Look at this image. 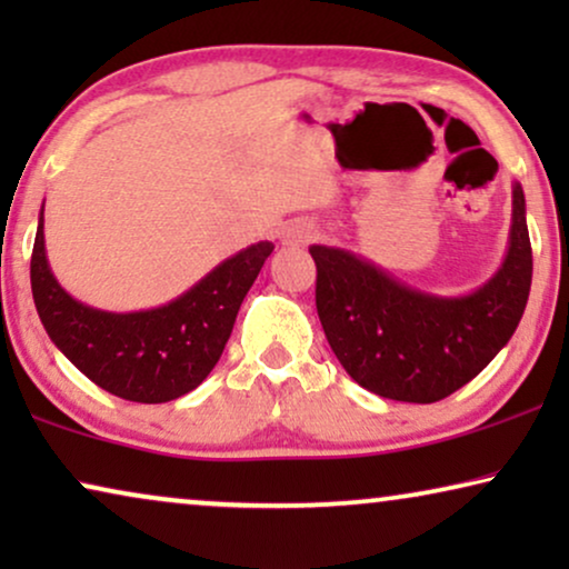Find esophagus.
Segmentation results:
<instances>
[{
  "label": "esophagus",
  "instance_id": "1",
  "mask_svg": "<svg viewBox=\"0 0 569 569\" xmlns=\"http://www.w3.org/2000/svg\"><path fill=\"white\" fill-rule=\"evenodd\" d=\"M313 236H316V230L310 228V224H295V228L287 232L284 238H287V243L298 246V243H308V240L313 238Z\"/></svg>",
  "mask_w": 569,
  "mask_h": 569
}]
</instances>
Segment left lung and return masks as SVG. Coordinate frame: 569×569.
<instances>
[{
	"instance_id": "8db88e82",
	"label": "left lung",
	"mask_w": 569,
	"mask_h": 569,
	"mask_svg": "<svg viewBox=\"0 0 569 569\" xmlns=\"http://www.w3.org/2000/svg\"><path fill=\"white\" fill-rule=\"evenodd\" d=\"M316 308L345 370L393 401L432 403L477 378L508 345L531 292L526 197L512 186L510 246L497 274L471 295L440 298L399 282L345 248L310 246Z\"/></svg>"
}]
</instances>
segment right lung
<instances>
[{
	"label": "right lung",
	"instance_id": "1",
	"mask_svg": "<svg viewBox=\"0 0 569 569\" xmlns=\"http://www.w3.org/2000/svg\"><path fill=\"white\" fill-rule=\"evenodd\" d=\"M271 251L269 240L248 246L168 306L108 313L74 300L51 274L41 212L30 287L46 333L77 370L119 399L166 403L193 391L212 372L240 302Z\"/></svg>",
	"mask_w": 569,
	"mask_h": 569
}]
</instances>
